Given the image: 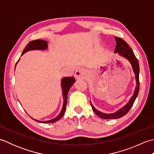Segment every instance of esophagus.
Wrapping results in <instances>:
<instances>
[{"label":"esophagus","instance_id":"obj_1","mask_svg":"<svg viewBox=\"0 0 154 154\" xmlns=\"http://www.w3.org/2000/svg\"><path fill=\"white\" fill-rule=\"evenodd\" d=\"M87 75V71L86 69H85L83 68L79 69L77 70L75 73V77H85Z\"/></svg>","mask_w":154,"mask_h":154}]
</instances>
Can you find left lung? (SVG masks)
Wrapping results in <instances>:
<instances>
[{
  "label": "left lung",
  "instance_id": "1",
  "mask_svg": "<svg viewBox=\"0 0 154 154\" xmlns=\"http://www.w3.org/2000/svg\"><path fill=\"white\" fill-rule=\"evenodd\" d=\"M115 40L116 41V44L115 50H114V53L119 54L120 55H121V56L127 59V60L130 61V63H131L134 73L135 74L136 86L135 88L134 92V94L132 95V97L130 98L128 103L125 106H124L123 107L121 108L120 109L117 110L116 112L114 113L106 114V113H103L102 112H100V111L97 110L93 106L92 103H91V106H92V109L94 112V113H95L97 115H98L104 119H117L124 116V115H126V114L129 112L130 109L132 108L137 96H138V93H139V89H140V81H139L140 67H139L138 61L136 57L132 50L130 48L129 45H128V44L125 41L123 40L122 39L118 37H115Z\"/></svg>",
  "mask_w": 154,
  "mask_h": 154
}]
</instances>
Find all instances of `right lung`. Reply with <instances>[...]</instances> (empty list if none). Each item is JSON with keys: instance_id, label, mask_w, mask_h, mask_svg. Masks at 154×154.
I'll list each match as a JSON object with an SVG mask.
<instances>
[{"instance_id": "add662e5", "label": "right lung", "mask_w": 154, "mask_h": 154, "mask_svg": "<svg viewBox=\"0 0 154 154\" xmlns=\"http://www.w3.org/2000/svg\"><path fill=\"white\" fill-rule=\"evenodd\" d=\"M47 48H48V42L46 41L42 40H33L29 42L28 45L26 46L24 51H23L21 55L25 54L26 52L30 50H46ZM18 61H17V63L18 62ZM75 79L73 77H67L62 78L61 88H62V93H63V107H62L61 112L58 114L57 116H56L51 120H45V121H40V120H35L34 119H32H32L34 120L35 121H36V122H41V123H53L60 120L61 118L63 116L64 112L65 111V109H66L67 103V94L69 92V90L71 87L73 85V84L75 83Z\"/></svg>"}]
</instances>
